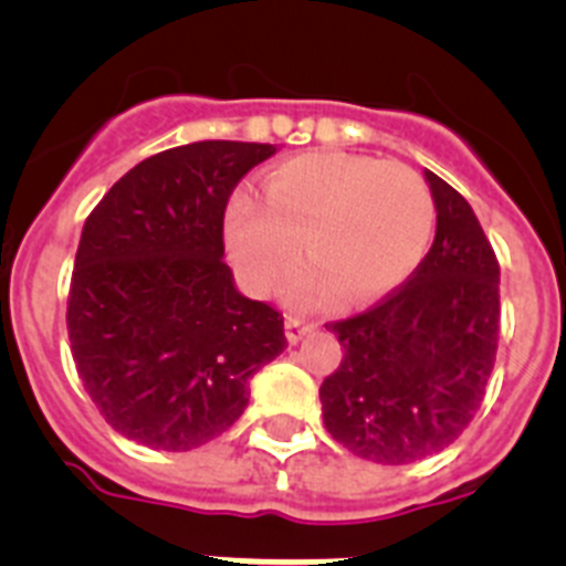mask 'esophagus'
Here are the masks:
<instances>
[{
	"label": "esophagus",
	"mask_w": 566,
	"mask_h": 566,
	"mask_svg": "<svg viewBox=\"0 0 566 566\" xmlns=\"http://www.w3.org/2000/svg\"><path fill=\"white\" fill-rule=\"evenodd\" d=\"M284 329H287V344H298V340L310 333V324H304V321L290 315V318L284 321Z\"/></svg>",
	"instance_id": "34e87169"
}]
</instances>
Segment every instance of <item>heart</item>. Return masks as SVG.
I'll return each mask as SVG.
<instances>
[{"instance_id": "obj_1", "label": "heart", "mask_w": 566, "mask_h": 566, "mask_svg": "<svg viewBox=\"0 0 566 566\" xmlns=\"http://www.w3.org/2000/svg\"><path fill=\"white\" fill-rule=\"evenodd\" d=\"M262 200L233 197L228 251L253 293H268L302 256L315 264L287 284L295 307L384 298L411 276L434 233L429 182L403 163L313 151L262 180Z\"/></svg>"}]
</instances>
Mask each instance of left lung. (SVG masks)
<instances>
[{"instance_id":"obj_1","label":"left lung","mask_w":566,"mask_h":566,"mask_svg":"<svg viewBox=\"0 0 566 566\" xmlns=\"http://www.w3.org/2000/svg\"><path fill=\"white\" fill-rule=\"evenodd\" d=\"M437 231L415 276L378 307L329 324L344 358L321 384L324 429L380 465L426 460L480 409L496 360L499 262L460 191L422 171Z\"/></svg>"}]
</instances>
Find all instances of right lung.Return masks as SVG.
Returning <instances> with one entry per match:
<instances>
[{
  "label": "right lung",
  "instance_id": "1",
  "mask_svg": "<svg viewBox=\"0 0 566 566\" xmlns=\"http://www.w3.org/2000/svg\"><path fill=\"white\" fill-rule=\"evenodd\" d=\"M279 146L200 140L146 157L86 217L70 284L75 369L112 429L191 451L248 409L284 318L242 295L222 222L233 188Z\"/></svg>",
  "mask_w": 566,
  "mask_h": 566
}]
</instances>
